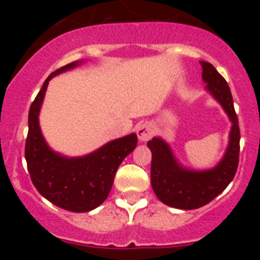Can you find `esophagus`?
<instances>
[{"label": "esophagus", "instance_id": "1", "mask_svg": "<svg viewBox=\"0 0 260 260\" xmlns=\"http://www.w3.org/2000/svg\"><path fill=\"white\" fill-rule=\"evenodd\" d=\"M152 135H153V131L149 123H143L137 128V136L141 142H147L152 137Z\"/></svg>", "mask_w": 260, "mask_h": 260}]
</instances>
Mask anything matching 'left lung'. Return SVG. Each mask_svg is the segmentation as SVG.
I'll use <instances>...</instances> for the list:
<instances>
[{"label":"left lung","instance_id":"1","mask_svg":"<svg viewBox=\"0 0 260 260\" xmlns=\"http://www.w3.org/2000/svg\"><path fill=\"white\" fill-rule=\"evenodd\" d=\"M206 90L216 99L232 120L229 145L221 161L214 169L195 171L177 162L170 146L162 138L154 137L147 146L152 152L151 183L157 198L171 208L192 210L206 205L234 179L239 164L240 131L226 80L206 61H200Z\"/></svg>","mask_w":260,"mask_h":260}]
</instances>
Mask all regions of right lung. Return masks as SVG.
Here are the masks:
<instances>
[{
    "label": "right lung",
    "mask_w": 260,
    "mask_h": 260,
    "mask_svg": "<svg viewBox=\"0 0 260 260\" xmlns=\"http://www.w3.org/2000/svg\"><path fill=\"white\" fill-rule=\"evenodd\" d=\"M79 64L80 61L70 62L55 70L44 81L28 112L25 158L34 186L46 200L65 210L86 212L98 208L108 198L115 172L137 146V136L131 133L111 141L83 157H65L50 148L39 124L46 88L55 75Z\"/></svg>",
    "instance_id": "right-lung-1"
}]
</instances>
